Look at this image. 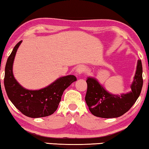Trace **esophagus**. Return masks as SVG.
<instances>
[{
    "label": "esophagus",
    "mask_w": 149,
    "mask_h": 149,
    "mask_svg": "<svg viewBox=\"0 0 149 149\" xmlns=\"http://www.w3.org/2000/svg\"><path fill=\"white\" fill-rule=\"evenodd\" d=\"M85 71V68L83 65H80L77 68V75H81Z\"/></svg>",
    "instance_id": "1"
}]
</instances>
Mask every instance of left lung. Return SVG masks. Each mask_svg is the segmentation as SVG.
<instances>
[{
	"mask_svg": "<svg viewBox=\"0 0 149 149\" xmlns=\"http://www.w3.org/2000/svg\"><path fill=\"white\" fill-rule=\"evenodd\" d=\"M86 83L85 101L91 113L100 118L119 117L131 108L141 94L143 84L141 61H137L131 91L129 93L120 95L110 93L94 77H88Z\"/></svg>",
	"mask_w": 149,
	"mask_h": 149,
	"instance_id": "1",
	"label": "left lung"
}]
</instances>
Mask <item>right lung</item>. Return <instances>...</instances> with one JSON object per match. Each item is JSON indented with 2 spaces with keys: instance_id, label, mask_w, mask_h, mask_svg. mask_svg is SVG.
Instances as JSON below:
<instances>
[{
  "instance_id": "obj_1",
  "label": "right lung",
  "mask_w": 149,
  "mask_h": 149,
  "mask_svg": "<svg viewBox=\"0 0 149 149\" xmlns=\"http://www.w3.org/2000/svg\"><path fill=\"white\" fill-rule=\"evenodd\" d=\"M21 42L22 40L15 45L6 61L4 79L6 94L16 108L25 116L40 118L51 115L58 108L64 91L77 81V78L67 75L39 90L24 88L15 79L13 72L14 60Z\"/></svg>"
}]
</instances>
